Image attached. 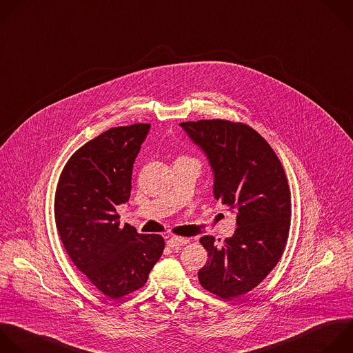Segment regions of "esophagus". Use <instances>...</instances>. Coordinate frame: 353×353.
<instances>
[{
    "mask_svg": "<svg viewBox=\"0 0 353 353\" xmlns=\"http://www.w3.org/2000/svg\"><path fill=\"white\" fill-rule=\"evenodd\" d=\"M188 239H181V237H170L169 240H168V247H170V248H177V247H181V245H185V244H188Z\"/></svg>",
    "mask_w": 353,
    "mask_h": 353,
    "instance_id": "1",
    "label": "esophagus"
}]
</instances>
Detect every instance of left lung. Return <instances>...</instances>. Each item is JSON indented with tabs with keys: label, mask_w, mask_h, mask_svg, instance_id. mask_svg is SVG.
<instances>
[{
	"label": "left lung",
	"mask_w": 353,
	"mask_h": 353,
	"mask_svg": "<svg viewBox=\"0 0 353 353\" xmlns=\"http://www.w3.org/2000/svg\"><path fill=\"white\" fill-rule=\"evenodd\" d=\"M206 155L213 196L236 212L237 228L220 247L201 237L208 262L198 272L209 292L234 299L259 285L280 261L291 219V192L280 159L252 128L221 119L183 122Z\"/></svg>",
	"instance_id": "left-lung-1"
}]
</instances>
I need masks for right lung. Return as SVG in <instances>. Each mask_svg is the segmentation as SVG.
Returning <instances> with one entry per match:
<instances>
[{
  "label": "right lung",
  "mask_w": 353,
  "mask_h": 353,
  "mask_svg": "<svg viewBox=\"0 0 353 353\" xmlns=\"http://www.w3.org/2000/svg\"><path fill=\"white\" fill-rule=\"evenodd\" d=\"M150 123L113 128L79 148L55 194V223L76 268L103 295L117 299L141 288L163 254L158 234L121 225L116 206L132 191L134 161Z\"/></svg>",
  "instance_id": "right-lung-1"
}]
</instances>
